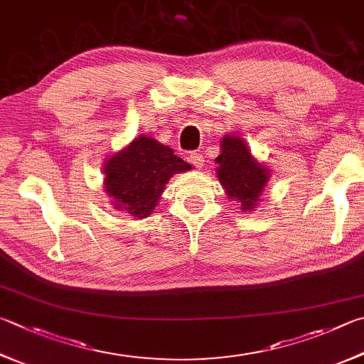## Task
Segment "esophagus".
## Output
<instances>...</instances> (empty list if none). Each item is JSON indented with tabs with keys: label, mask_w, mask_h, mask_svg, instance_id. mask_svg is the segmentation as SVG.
I'll return each instance as SVG.
<instances>
[{
	"label": "esophagus",
	"mask_w": 364,
	"mask_h": 364,
	"mask_svg": "<svg viewBox=\"0 0 364 364\" xmlns=\"http://www.w3.org/2000/svg\"><path fill=\"white\" fill-rule=\"evenodd\" d=\"M189 162L194 165L196 168H202L203 167V156L202 154H199V153H193L189 156Z\"/></svg>",
	"instance_id": "obj_1"
}]
</instances>
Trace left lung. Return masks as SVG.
Instances as JSON below:
<instances>
[{
    "instance_id": "8db88e82",
    "label": "left lung",
    "mask_w": 364,
    "mask_h": 364,
    "mask_svg": "<svg viewBox=\"0 0 364 364\" xmlns=\"http://www.w3.org/2000/svg\"><path fill=\"white\" fill-rule=\"evenodd\" d=\"M216 175L229 199L243 211L257 207L270 171L251 156L243 138L226 135L221 140V154L216 157Z\"/></svg>"
}]
</instances>
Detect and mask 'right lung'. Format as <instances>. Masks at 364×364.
<instances>
[{
	"label": "right lung",
	"instance_id": "obj_1",
	"mask_svg": "<svg viewBox=\"0 0 364 364\" xmlns=\"http://www.w3.org/2000/svg\"><path fill=\"white\" fill-rule=\"evenodd\" d=\"M186 170L191 165L175 156L173 149L140 135L105 164V193L116 210L141 220L159 205L170 178Z\"/></svg>",
	"mask_w": 364,
	"mask_h": 364
}]
</instances>
